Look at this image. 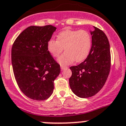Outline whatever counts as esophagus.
<instances>
[{
	"label": "esophagus",
	"mask_w": 126,
	"mask_h": 126,
	"mask_svg": "<svg viewBox=\"0 0 126 126\" xmlns=\"http://www.w3.org/2000/svg\"><path fill=\"white\" fill-rule=\"evenodd\" d=\"M65 68H68V66H63V65L61 66V69H62V70H64V69Z\"/></svg>",
	"instance_id": "obj_1"
}]
</instances>
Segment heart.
Returning <instances> with one entry per match:
<instances>
[{"mask_svg":"<svg viewBox=\"0 0 126 126\" xmlns=\"http://www.w3.org/2000/svg\"><path fill=\"white\" fill-rule=\"evenodd\" d=\"M92 38L89 32L85 30H65L57 35L56 40L50 39L47 43V49L53 57L57 58L62 65L68 64L74 61L81 62L85 60L90 52Z\"/></svg>","mask_w":126,"mask_h":126,"instance_id":"obj_1","label":"heart"}]
</instances>
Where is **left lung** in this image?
I'll return each mask as SVG.
<instances>
[{
	"label": "left lung",
	"instance_id": "8db88e82",
	"mask_svg": "<svg viewBox=\"0 0 126 126\" xmlns=\"http://www.w3.org/2000/svg\"><path fill=\"white\" fill-rule=\"evenodd\" d=\"M92 45L85 60L70 68L72 75L69 84L73 93L81 98L94 96L105 84L111 68L110 45L102 30L94 27Z\"/></svg>",
	"mask_w": 126,
	"mask_h": 126
}]
</instances>
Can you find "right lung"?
Masks as SVG:
<instances>
[{"instance_id":"right-lung-1","label":"right lung","mask_w":126,"mask_h":126,"mask_svg":"<svg viewBox=\"0 0 126 126\" xmlns=\"http://www.w3.org/2000/svg\"><path fill=\"white\" fill-rule=\"evenodd\" d=\"M56 28L30 26L16 38L12 48V64L15 80L29 98L43 101L53 92V81L60 66L47 49V43Z\"/></svg>"}]
</instances>
